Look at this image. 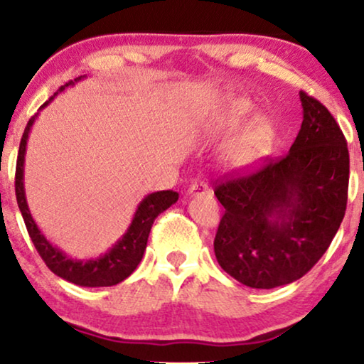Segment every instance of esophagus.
Wrapping results in <instances>:
<instances>
[{
  "instance_id": "34e87169",
  "label": "esophagus",
  "mask_w": 364,
  "mask_h": 364,
  "mask_svg": "<svg viewBox=\"0 0 364 364\" xmlns=\"http://www.w3.org/2000/svg\"><path fill=\"white\" fill-rule=\"evenodd\" d=\"M187 193L191 197H197V196H207V193H210V188H208L207 183H192L191 187H188Z\"/></svg>"
}]
</instances>
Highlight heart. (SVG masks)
Here are the masks:
<instances>
[{
  "instance_id": "obj_1",
  "label": "heart",
  "mask_w": 364,
  "mask_h": 364,
  "mask_svg": "<svg viewBox=\"0 0 364 364\" xmlns=\"http://www.w3.org/2000/svg\"><path fill=\"white\" fill-rule=\"evenodd\" d=\"M245 112H248V102L238 101L230 114L215 127V131H213L215 136H223V134L233 131L240 124ZM273 137H275V129L265 116L252 117L223 151V161L230 171H250L270 151Z\"/></svg>"
}]
</instances>
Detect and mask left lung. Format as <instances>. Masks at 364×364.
<instances>
[{"label": "left lung", "instance_id": "1", "mask_svg": "<svg viewBox=\"0 0 364 364\" xmlns=\"http://www.w3.org/2000/svg\"><path fill=\"white\" fill-rule=\"evenodd\" d=\"M303 122L285 157L215 187L225 208L213 250L250 288L288 285L328 250L346 210L350 154L330 111L300 91Z\"/></svg>", "mask_w": 364, "mask_h": 364}]
</instances>
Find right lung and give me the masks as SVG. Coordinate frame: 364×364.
Masks as SVG:
<instances>
[{
    "instance_id": "add662e5",
    "label": "right lung",
    "mask_w": 364,
    "mask_h": 364,
    "mask_svg": "<svg viewBox=\"0 0 364 364\" xmlns=\"http://www.w3.org/2000/svg\"><path fill=\"white\" fill-rule=\"evenodd\" d=\"M84 77L86 76H79L74 79V81H69L68 84L59 87V91L54 92V96L39 107V111L46 107L59 92H63L66 87H73L74 84L82 81ZM38 116L39 112L34 114V116L29 119L26 129H24L21 142H19L16 178H14L18 207L19 210H21L24 223H26L29 237H31L34 247H36L38 253L41 255L49 270H51L54 275L61 277L63 280L71 282L74 285L79 287L117 285V283L126 280V278L136 270L139 263H141L144 252H146L147 238L149 233H151L154 220H156L159 213L167 210L168 207L173 205V203L178 200V193L172 191H159L144 197L142 200L139 202L136 212H134L131 225L127 227L126 233H124L106 253H102V255H99L96 258H84V260L68 257L61 248L53 245V243L43 235V232L39 230L38 223L34 222L31 212H29L26 192H24V156H26L29 132H31V127Z\"/></svg>"
}]
</instances>
